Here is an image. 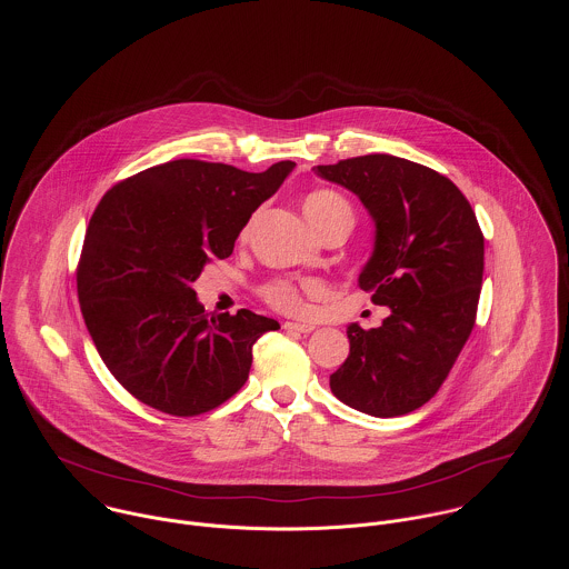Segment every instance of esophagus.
<instances>
[{
  "mask_svg": "<svg viewBox=\"0 0 569 569\" xmlns=\"http://www.w3.org/2000/svg\"><path fill=\"white\" fill-rule=\"evenodd\" d=\"M287 330H293V332H311L316 330V326L307 325V322H284Z\"/></svg>",
  "mask_w": 569,
  "mask_h": 569,
  "instance_id": "obj_1",
  "label": "esophagus"
}]
</instances>
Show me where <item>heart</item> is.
Here are the masks:
<instances>
[{
    "mask_svg": "<svg viewBox=\"0 0 569 569\" xmlns=\"http://www.w3.org/2000/svg\"><path fill=\"white\" fill-rule=\"evenodd\" d=\"M305 214L320 232L330 221L339 217H350V203L332 192V190H316L305 199ZM305 291H318L316 282H298L291 278H276L260 289L262 300L282 313H300L305 309Z\"/></svg>",
    "mask_w": 569,
    "mask_h": 569,
    "instance_id": "1",
    "label": "heart"
}]
</instances>
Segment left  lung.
<instances>
[{
  "instance_id": "1",
  "label": "left lung",
  "mask_w": 569,
  "mask_h": 569,
  "mask_svg": "<svg viewBox=\"0 0 569 569\" xmlns=\"http://www.w3.org/2000/svg\"><path fill=\"white\" fill-rule=\"evenodd\" d=\"M318 172L372 214L375 253L359 287L390 307L379 328L348 326L350 355L330 390L363 413L403 416L440 390L476 326L485 234L460 188L422 163L375 153Z\"/></svg>"
}]
</instances>
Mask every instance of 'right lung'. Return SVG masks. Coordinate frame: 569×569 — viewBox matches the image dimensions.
<instances>
[{
    "mask_svg": "<svg viewBox=\"0 0 569 569\" xmlns=\"http://www.w3.org/2000/svg\"><path fill=\"white\" fill-rule=\"evenodd\" d=\"M293 166L172 160L100 199L77 267L82 320L109 372L144 406L190 418L243 388L253 343L280 325L247 309L206 313L192 282L210 258L232 253Z\"/></svg>",
    "mask_w": 569,
    "mask_h": 569,
    "instance_id": "obj_1",
    "label": "right lung"
}]
</instances>
